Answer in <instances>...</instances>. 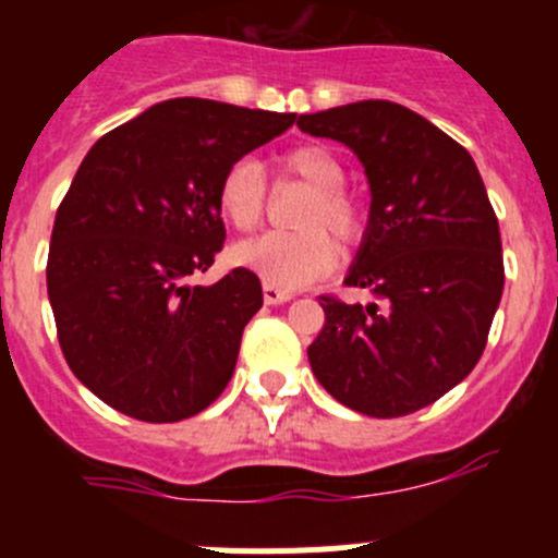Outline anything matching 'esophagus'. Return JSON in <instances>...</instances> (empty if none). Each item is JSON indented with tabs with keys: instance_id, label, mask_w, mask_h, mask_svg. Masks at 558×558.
Masks as SVG:
<instances>
[{
	"instance_id": "esophagus-1",
	"label": "esophagus",
	"mask_w": 558,
	"mask_h": 558,
	"mask_svg": "<svg viewBox=\"0 0 558 558\" xmlns=\"http://www.w3.org/2000/svg\"><path fill=\"white\" fill-rule=\"evenodd\" d=\"M294 291L289 289H280V286H272V283H264V302L267 305H283V302L294 300Z\"/></svg>"
}]
</instances>
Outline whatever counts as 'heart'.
<instances>
[{
  "instance_id": "b5f03b06",
  "label": "heart",
  "mask_w": 558,
  "mask_h": 558,
  "mask_svg": "<svg viewBox=\"0 0 558 558\" xmlns=\"http://www.w3.org/2000/svg\"><path fill=\"white\" fill-rule=\"evenodd\" d=\"M280 172L313 189V199L296 216V232H267L234 247V258L280 289H300L337 262L331 234L353 245L364 234V210L345 189V167L326 145H296L278 159ZM269 185L256 159H238L218 183L221 216L240 232H251L267 213Z\"/></svg>"
}]
</instances>
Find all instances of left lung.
Segmentation results:
<instances>
[{
	"mask_svg": "<svg viewBox=\"0 0 558 558\" xmlns=\"http://www.w3.org/2000/svg\"><path fill=\"white\" fill-rule=\"evenodd\" d=\"M362 159L373 205L345 286L378 305L320 294L326 320L307 348L320 386L373 418L437 402L472 373L502 300L497 213L472 156L418 112L386 99L296 118Z\"/></svg>",
	"mask_w": 558,
	"mask_h": 558,
	"instance_id": "left-lung-1",
	"label": "left lung"
}]
</instances>
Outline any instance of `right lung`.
<instances>
[{
	"label": "right lung",
	"mask_w": 558,
	"mask_h": 558,
	"mask_svg": "<svg viewBox=\"0 0 558 558\" xmlns=\"http://www.w3.org/2000/svg\"><path fill=\"white\" fill-rule=\"evenodd\" d=\"M294 112L170 99L97 140L56 210L48 300L61 353L118 413L170 424L216 402L264 296L234 267L191 286L223 247L218 183Z\"/></svg>",
	"instance_id": "right-lung-1"
}]
</instances>
